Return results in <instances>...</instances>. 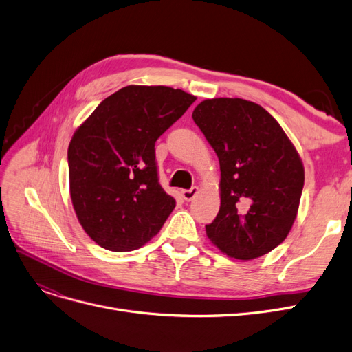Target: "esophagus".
I'll use <instances>...</instances> for the list:
<instances>
[{
    "label": "esophagus",
    "instance_id": "esophagus-1",
    "mask_svg": "<svg viewBox=\"0 0 352 352\" xmlns=\"http://www.w3.org/2000/svg\"><path fill=\"white\" fill-rule=\"evenodd\" d=\"M198 192H199L198 186H192L190 189H186V190H182V196H184V199H185V201L190 202L192 199H195V196H196V195H198Z\"/></svg>",
    "mask_w": 352,
    "mask_h": 352
}]
</instances>
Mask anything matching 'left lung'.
Here are the masks:
<instances>
[{
  "instance_id": "1",
  "label": "left lung",
  "mask_w": 352,
  "mask_h": 352,
  "mask_svg": "<svg viewBox=\"0 0 352 352\" xmlns=\"http://www.w3.org/2000/svg\"><path fill=\"white\" fill-rule=\"evenodd\" d=\"M192 118L221 167V206L208 238L238 260L267 254L298 215L305 170L296 148L269 112L241 98L205 100Z\"/></svg>"
}]
</instances>
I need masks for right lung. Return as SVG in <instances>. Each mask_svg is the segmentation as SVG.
Wrapping results in <instances>:
<instances>
[{
    "label": "right lung",
    "mask_w": 352,
    "mask_h": 352,
    "mask_svg": "<svg viewBox=\"0 0 352 352\" xmlns=\"http://www.w3.org/2000/svg\"><path fill=\"white\" fill-rule=\"evenodd\" d=\"M196 98L168 87L130 85L95 108L70 140V198L92 240L133 251L156 235L176 201L159 184L157 138Z\"/></svg>",
    "instance_id": "right-lung-1"
}]
</instances>
